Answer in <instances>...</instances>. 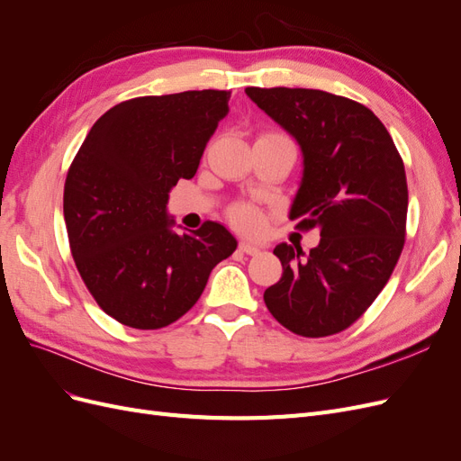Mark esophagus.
Returning a JSON list of instances; mask_svg holds the SVG:
<instances>
[{
    "mask_svg": "<svg viewBox=\"0 0 461 461\" xmlns=\"http://www.w3.org/2000/svg\"><path fill=\"white\" fill-rule=\"evenodd\" d=\"M239 249H240V252L248 254V256L259 254V248H258L256 244H249V242H240V244H239Z\"/></svg>",
    "mask_w": 461,
    "mask_h": 461,
    "instance_id": "esophagus-1",
    "label": "esophagus"
}]
</instances>
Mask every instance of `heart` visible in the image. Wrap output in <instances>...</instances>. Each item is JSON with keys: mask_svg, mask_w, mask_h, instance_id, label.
Here are the masks:
<instances>
[{"mask_svg": "<svg viewBox=\"0 0 461 461\" xmlns=\"http://www.w3.org/2000/svg\"><path fill=\"white\" fill-rule=\"evenodd\" d=\"M267 136V134H265ZM232 221L239 225L240 229L248 230V232H254L261 227V213L258 212L256 207L252 205H239L232 209Z\"/></svg>", "mask_w": 461, "mask_h": 461, "instance_id": "obj_1", "label": "heart"}]
</instances>
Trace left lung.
<instances>
[{
	"label": "left lung",
	"mask_w": 461,
	"mask_h": 461,
	"mask_svg": "<svg viewBox=\"0 0 461 461\" xmlns=\"http://www.w3.org/2000/svg\"><path fill=\"white\" fill-rule=\"evenodd\" d=\"M246 94L298 142L302 178L288 217L321 236L310 254L275 246L283 276L265 290V305L300 337H329L369 308L402 254L408 215L402 158L373 111L348 97L310 88Z\"/></svg>",
	"instance_id": "8db88e82"
}]
</instances>
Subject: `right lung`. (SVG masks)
Listing matches in <instances>:
<instances>
[{
	"mask_svg": "<svg viewBox=\"0 0 461 461\" xmlns=\"http://www.w3.org/2000/svg\"><path fill=\"white\" fill-rule=\"evenodd\" d=\"M230 92L192 90L122 102L94 122L67 173L63 215L82 281L132 329H161L198 302L239 242L215 221L176 232L167 209L198 171Z\"/></svg>",
	"mask_w": 461,
	"mask_h": 461,
	"instance_id": "1",
	"label": "right lung"
}]
</instances>
